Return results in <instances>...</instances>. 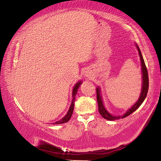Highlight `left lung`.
<instances>
[{
	"label": "left lung",
	"mask_w": 161,
	"mask_h": 161,
	"mask_svg": "<svg viewBox=\"0 0 161 161\" xmlns=\"http://www.w3.org/2000/svg\"><path fill=\"white\" fill-rule=\"evenodd\" d=\"M136 46V48L139 51V55L140 57V59H141V63H142V92L140 93V96L139 98V100L136 102V103L134 105V106L128 110L126 113H125L122 116H114L113 115L110 114L106 109L103 106V101H102L101 95V90L99 87L96 89V97H97V101H98V111L99 113L101 114V116L103 117V118L108 119V120H115V119H118L120 118H126L128 115H130V114L134 112L138 108L141 106L142 103L144 102L145 100L146 97H147V93H148V71L147 69V67H146L144 58L142 55L141 51L139 48V46Z\"/></svg>",
	"instance_id": "8db88e82"
}]
</instances>
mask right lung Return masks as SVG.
<instances>
[{"label": "right lung", "instance_id": "right-lung-1", "mask_svg": "<svg viewBox=\"0 0 161 161\" xmlns=\"http://www.w3.org/2000/svg\"><path fill=\"white\" fill-rule=\"evenodd\" d=\"M81 82L82 81H78V82L75 84L74 88H73L72 90V103L70 106H69V109L68 110V113L66 114V115L65 117H63V118L60 119V120L58 121V122H55V123H53V124H55V125H58V124H63V123H65V122H68L69 119H70L73 113V110H74V105H75V96L76 94H77V92L78 91L79 87L80 86V85L81 84Z\"/></svg>", "mask_w": 161, "mask_h": 161}]
</instances>
